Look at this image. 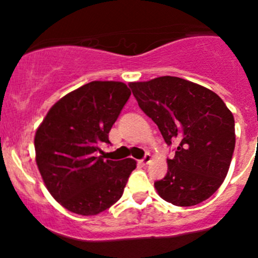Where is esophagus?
<instances>
[{
	"label": "esophagus",
	"instance_id": "1",
	"mask_svg": "<svg viewBox=\"0 0 258 258\" xmlns=\"http://www.w3.org/2000/svg\"><path fill=\"white\" fill-rule=\"evenodd\" d=\"M150 162H151V155H150V153H147V155H146L145 157L142 158V160H140V163H141L142 166L148 165Z\"/></svg>",
	"mask_w": 258,
	"mask_h": 258
}]
</instances>
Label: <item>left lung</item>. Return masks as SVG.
<instances>
[{
    "label": "left lung",
    "mask_w": 258,
    "mask_h": 258,
    "mask_svg": "<svg viewBox=\"0 0 258 258\" xmlns=\"http://www.w3.org/2000/svg\"><path fill=\"white\" fill-rule=\"evenodd\" d=\"M130 87L166 144L176 145L167 173L155 182L158 195L181 207L210 199L227 175L235 151V118L225 102L209 88L173 76Z\"/></svg>",
    "instance_id": "8db88e82"
}]
</instances>
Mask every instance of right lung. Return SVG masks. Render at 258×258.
I'll return each mask as SVG.
<instances>
[{"label":"right lung","mask_w":258,"mask_h":258,"mask_svg":"<svg viewBox=\"0 0 258 258\" xmlns=\"http://www.w3.org/2000/svg\"><path fill=\"white\" fill-rule=\"evenodd\" d=\"M131 96L122 82L93 81L52 106L35 136L36 162L46 187L71 212L92 216L121 199L132 158L103 160L100 146Z\"/></svg>","instance_id":"1"}]
</instances>
